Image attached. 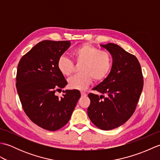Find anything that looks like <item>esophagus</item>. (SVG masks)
<instances>
[{
  "label": "esophagus",
  "mask_w": 160,
  "mask_h": 160,
  "mask_svg": "<svg viewBox=\"0 0 160 160\" xmlns=\"http://www.w3.org/2000/svg\"><path fill=\"white\" fill-rule=\"evenodd\" d=\"M87 93H84V92H81V96L82 97H85V96H87Z\"/></svg>",
  "instance_id": "esophagus-1"
}]
</instances>
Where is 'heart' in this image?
Wrapping results in <instances>:
<instances>
[{"label": "heart", "instance_id": "obj_1", "mask_svg": "<svg viewBox=\"0 0 160 160\" xmlns=\"http://www.w3.org/2000/svg\"><path fill=\"white\" fill-rule=\"evenodd\" d=\"M77 64H82L80 74L69 80L71 89L84 90L94 82H101L109 73L112 67V58L107 51H100L98 47L89 43H84L72 53ZM58 69L63 76L69 77L74 71V63L67 57L62 56L57 63Z\"/></svg>", "mask_w": 160, "mask_h": 160}]
</instances>
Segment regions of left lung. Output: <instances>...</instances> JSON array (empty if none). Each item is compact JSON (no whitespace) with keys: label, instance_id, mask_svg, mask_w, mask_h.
<instances>
[{"label":"left lung","instance_id":"1","mask_svg":"<svg viewBox=\"0 0 160 160\" xmlns=\"http://www.w3.org/2000/svg\"><path fill=\"white\" fill-rule=\"evenodd\" d=\"M113 58L110 73L93 90L101 96L89 93L91 104L87 113L91 121L108 131L124 124L135 112L143 89L140 64L132 54L113 43L101 45Z\"/></svg>","mask_w":160,"mask_h":160}]
</instances>
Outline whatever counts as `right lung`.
<instances>
[{
  "label": "right lung",
  "instance_id": "obj_1",
  "mask_svg": "<svg viewBox=\"0 0 160 160\" xmlns=\"http://www.w3.org/2000/svg\"><path fill=\"white\" fill-rule=\"evenodd\" d=\"M71 45L70 41L43 40L25 54L18 64L16 89L24 111L33 123L54 131L70 120L80 98L76 89L57 91L67 84L58 69L59 58Z\"/></svg>",
  "mask_w": 160,
  "mask_h": 160
}]
</instances>
